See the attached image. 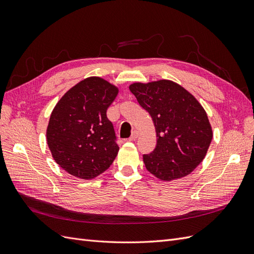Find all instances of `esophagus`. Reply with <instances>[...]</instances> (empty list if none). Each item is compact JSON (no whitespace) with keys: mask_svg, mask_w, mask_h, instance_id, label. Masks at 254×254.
I'll return each instance as SVG.
<instances>
[{"mask_svg":"<svg viewBox=\"0 0 254 254\" xmlns=\"http://www.w3.org/2000/svg\"><path fill=\"white\" fill-rule=\"evenodd\" d=\"M137 136H139V132H137L136 130H133L131 135H130V137L128 139V141H134L135 139H137Z\"/></svg>","mask_w":254,"mask_h":254,"instance_id":"34e87169","label":"esophagus"}]
</instances>
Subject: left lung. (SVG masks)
Segmentation results:
<instances>
[{"instance_id":"1","label":"left lung","mask_w":254,"mask_h":254,"mask_svg":"<svg viewBox=\"0 0 254 254\" xmlns=\"http://www.w3.org/2000/svg\"><path fill=\"white\" fill-rule=\"evenodd\" d=\"M129 90L149 113L157 146L143 161L158 179L183 178L202 162L213 137L209 118L193 94L175 81L133 82Z\"/></svg>"}]
</instances>
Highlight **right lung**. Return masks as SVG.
Masks as SVG:
<instances>
[{
  "mask_svg": "<svg viewBox=\"0 0 254 254\" xmlns=\"http://www.w3.org/2000/svg\"><path fill=\"white\" fill-rule=\"evenodd\" d=\"M119 88L91 76L75 84L53 109L47 141L56 163L70 175L91 180L108 170L119 146L107 109Z\"/></svg>",
  "mask_w": 254,
  "mask_h": 254,
  "instance_id": "obj_1",
  "label": "right lung"
}]
</instances>
